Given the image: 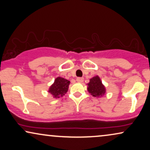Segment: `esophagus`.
Segmentation results:
<instances>
[{
    "mask_svg": "<svg viewBox=\"0 0 150 150\" xmlns=\"http://www.w3.org/2000/svg\"><path fill=\"white\" fill-rule=\"evenodd\" d=\"M77 82H79V83H81V82H83V77H77Z\"/></svg>",
    "mask_w": 150,
    "mask_h": 150,
    "instance_id": "1",
    "label": "esophagus"
}]
</instances>
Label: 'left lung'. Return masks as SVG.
I'll list each match as a JSON object with an SVG mask.
<instances>
[{
  "mask_svg": "<svg viewBox=\"0 0 150 150\" xmlns=\"http://www.w3.org/2000/svg\"><path fill=\"white\" fill-rule=\"evenodd\" d=\"M87 89L89 93L94 97L102 96L106 92L105 87L98 75L90 79V82L88 83Z\"/></svg>",
  "mask_w": 150,
  "mask_h": 150,
  "instance_id": "8db88e82",
  "label": "left lung"
}]
</instances>
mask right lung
Instances as JSON below:
<instances>
[{
    "label": "right lung",
    "instance_id": "obj_1",
    "mask_svg": "<svg viewBox=\"0 0 150 150\" xmlns=\"http://www.w3.org/2000/svg\"><path fill=\"white\" fill-rule=\"evenodd\" d=\"M70 81L63 77H58L54 80V83L50 86L48 90L54 98H60L67 93Z\"/></svg>",
    "mask_w": 150,
    "mask_h": 150
}]
</instances>
